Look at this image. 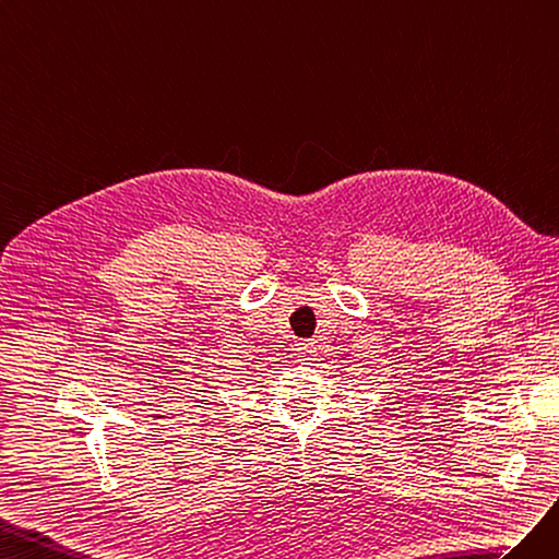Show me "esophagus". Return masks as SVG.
Returning a JSON list of instances; mask_svg holds the SVG:
<instances>
[{
  "instance_id": "1",
  "label": "esophagus",
  "mask_w": 559,
  "mask_h": 559,
  "mask_svg": "<svg viewBox=\"0 0 559 559\" xmlns=\"http://www.w3.org/2000/svg\"><path fill=\"white\" fill-rule=\"evenodd\" d=\"M297 360L301 365H313L316 362V342L297 344Z\"/></svg>"
}]
</instances>
